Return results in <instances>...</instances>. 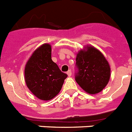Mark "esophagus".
<instances>
[{
    "label": "esophagus",
    "instance_id": "1",
    "mask_svg": "<svg viewBox=\"0 0 132 132\" xmlns=\"http://www.w3.org/2000/svg\"><path fill=\"white\" fill-rule=\"evenodd\" d=\"M67 74L68 75V76H69V77H70V76H71V71L69 70L67 72Z\"/></svg>",
    "mask_w": 132,
    "mask_h": 132
}]
</instances>
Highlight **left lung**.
Masks as SVG:
<instances>
[{"label":"left lung","mask_w":132,"mask_h":132,"mask_svg":"<svg viewBox=\"0 0 132 132\" xmlns=\"http://www.w3.org/2000/svg\"><path fill=\"white\" fill-rule=\"evenodd\" d=\"M76 82L90 94L101 92L109 81L110 65L102 53L96 48L87 46L76 56Z\"/></svg>","instance_id":"obj_1"}]
</instances>
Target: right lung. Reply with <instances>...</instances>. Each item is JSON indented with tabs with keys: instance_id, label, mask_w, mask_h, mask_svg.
<instances>
[{
	"instance_id": "1",
	"label": "right lung",
	"mask_w": 132,
	"mask_h": 132,
	"mask_svg": "<svg viewBox=\"0 0 132 132\" xmlns=\"http://www.w3.org/2000/svg\"><path fill=\"white\" fill-rule=\"evenodd\" d=\"M25 81L38 98L49 101L61 90L67 75L51 59V46L44 44L31 54L25 67Z\"/></svg>"
}]
</instances>
